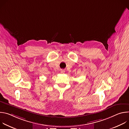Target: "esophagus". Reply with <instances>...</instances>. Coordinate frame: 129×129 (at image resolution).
Wrapping results in <instances>:
<instances>
[{"label":"esophagus","mask_w":129,"mask_h":129,"mask_svg":"<svg viewBox=\"0 0 129 129\" xmlns=\"http://www.w3.org/2000/svg\"><path fill=\"white\" fill-rule=\"evenodd\" d=\"M64 72H65V71H64V70H61V73H64Z\"/></svg>","instance_id":"esophagus-1"}]
</instances>
